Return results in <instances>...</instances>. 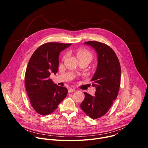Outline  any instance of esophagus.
Returning a JSON list of instances; mask_svg holds the SVG:
<instances>
[{
  "label": "esophagus",
  "instance_id": "obj_1",
  "mask_svg": "<svg viewBox=\"0 0 148 148\" xmlns=\"http://www.w3.org/2000/svg\"><path fill=\"white\" fill-rule=\"evenodd\" d=\"M75 90L74 89V88H70L69 90V92H75Z\"/></svg>",
  "mask_w": 148,
  "mask_h": 148
}]
</instances>
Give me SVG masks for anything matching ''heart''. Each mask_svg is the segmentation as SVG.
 <instances>
[{"label":"heart","mask_w":148,"mask_h":148,"mask_svg":"<svg viewBox=\"0 0 148 148\" xmlns=\"http://www.w3.org/2000/svg\"><path fill=\"white\" fill-rule=\"evenodd\" d=\"M77 56L78 59L87 58L91 60L92 54L87 50L86 49H79L77 51Z\"/></svg>","instance_id":"1"}]
</instances>
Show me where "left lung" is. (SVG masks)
<instances>
[{
    "instance_id": "8db88e82",
    "label": "left lung",
    "mask_w": 148,
    "mask_h": 148,
    "mask_svg": "<svg viewBox=\"0 0 148 148\" xmlns=\"http://www.w3.org/2000/svg\"><path fill=\"white\" fill-rule=\"evenodd\" d=\"M97 52L98 64L91 81L96 91L94 96L84 92L85 98L80 105L82 111L92 119L101 117L110 110L116 99L121 81V66L114 50L96 41L84 43Z\"/></svg>"
}]
</instances>
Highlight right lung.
I'll return each mask as SVG.
<instances>
[{
    "label": "right lung",
    "mask_w": 148,
    "mask_h": 148,
    "mask_svg": "<svg viewBox=\"0 0 148 148\" xmlns=\"http://www.w3.org/2000/svg\"><path fill=\"white\" fill-rule=\"evenodd\" d=\"M71 44L47 43L40 46L32 54L25 74V86L30 103L41 115L54 112L67 96L68 90L50 79L51 73L58 70L60 53Z\"/></svg>",
    "instance_id": "add662e5"
}]
</instances>
